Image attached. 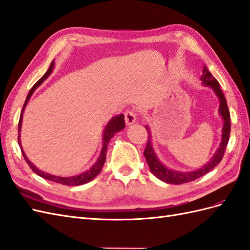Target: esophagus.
Here are the masks:
<instances>
[{
  "label": "esophagus",
  "mask_w": 250,
  "mask_h": 250,
  "mask_svg": "<svg viewBox=\"0 0 250 250\" xmlns=\"http://www.w3.org/2000/svg\"><path fill=\"white\" fill-rule=\"evenodd\" d=\"M136 121H137V115H136L135 112L131 111V110L125 112V122H126L127 126H130L132 124H135Z\"/></svg>",
  "instance_id": "esophagus-1"
}]
</instances>
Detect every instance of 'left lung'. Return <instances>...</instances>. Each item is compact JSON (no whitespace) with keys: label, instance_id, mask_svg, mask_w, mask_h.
Returning a JSON list of instances; mask_svg holds the SVG:
<instances>
[{"label":"left lung","instance_id":"obj_1","mask_svg":"<svg viewBox=\"0 0 250 250\" xmlns=\"http://www.w3.org/2000/svg\"><path fill=\"white\" fill-rule=\"evenodd\" d=\"M200 81H202V83L204 86L210 87L213 91H214L215 95L218 97V100H220L218 113H220L223 120L221 143L214 153V155L211 157V159L206 164H204L200 168L194 169V171H190V172L175 171V169L168 168L167 167L164 166V164L159 160V158L157 157L153 147V142H151L150 129L147 125H145V128L148 133L147 144H146V148L144 150V157L146 159V162L148 164V167L150 169L151 174L156 176L158 179L167 182V184L181 185V184H187V182H190L199 177H202V176H204L205 174L209 173L211 169L214 168L217 164L222 161L223 156L225 154V149L227 147L231 126H230V112L227 106L226 99H225L223 91L220 88V83H218L216 79L212 76V74L209 72V70L207 69L206 65H204L203 75L200 77Z\"/></svg>","mask_w":250,"mask_h":250}]
</instances>
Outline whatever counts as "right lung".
<instances>
[{
	"label": "right lung",
	"mask_w": 250,
	"mask_h": 250,
	"mask_svg": "<svg viewBox=\"0 0 250 250\" xmlns=\"http://www.w3.org/2000/svg\"><path fill=\"white\" fill-rule=\"evenodd\" d=\"M54 66H55V62L53 60L50 68L47 69V71L45 72V74L42 76L39 81L34 84V87L29 90V93L26 97V101L24 103V106L22 108V112L20 114V120H19V125H18V132H19V137H18V143H19V146L21 148L22 151V155L24 157V159L27 162V164L29 166V167L33 169V172H35L37 175H39L40 177L47 179V180H51L54 182H57V184H62V185H65V186H82L87 184V182L91 181L92 179H94L97 175L100 174V172L102 171L103 167H104V163L106 161V154H107V147H108V144L109 141H110L111 138L115 135V133L123 130L125 128V120H124V114H119V115H115V117H112L110 119V121L108 122L107 125L105 126L104 131H103V147L101 150V154L100 157L97 158L96 162L93 164L92 167H91L89 169H87L86 172H83L82 174H78L75 176H69V177H62V176H55L52 174H48L46 172L41 171L37 167L33 164L28 160L27 156L25 155L22 147V144H21V139H20V132H21V127H22V119H23V112L25 110V107L27 105V103L29 101L30 97L34 94V92L36 91L40 84L43 83L45 79L52 74V72L54 70Z\"/></svg>",
	"instance_id": "right-lung-1"
}]
</instances>
